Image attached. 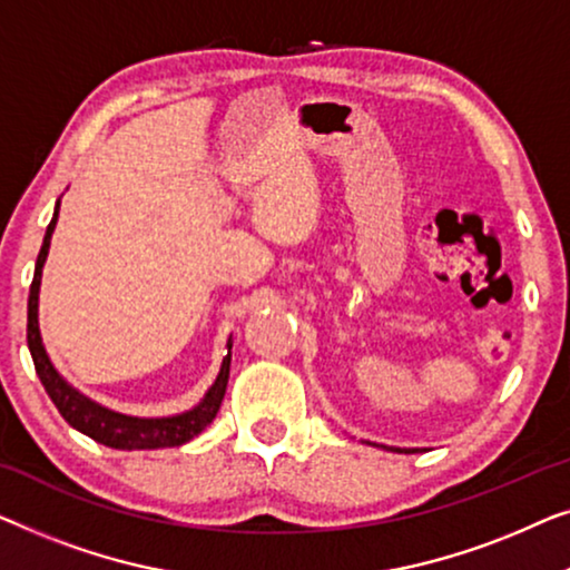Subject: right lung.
Segmentation results:
<instances>
[{"label": "right lung", "mask_w": 570, "mask_h": 570, "mask_svg": "<svg viewBox=\"0 0 570 570\" xmlns=\"http://www.w3.org/2000/svg\"><path fill=\"white\" fill-rule=\"evenodd\" d=\"M56 216H59V202H56L53 219L48 224L41 253H38L33 284H30V296H28V348H30V356H33L36 372L41 376L48 397L53 400V405L59 407V413L63 415V421H67L69 426H75L77 431H82V434L106 446L165 449V446H180L190 442V439L202 434L206 423H212L216 411H219L224 390H227L229 354L224 356L222 372L212 384V390L206 392L204 403L183 415H173V419H131V415L108 411V407L92 403V400L79 395L75 387H69V384L59 376V372H56L53 364L48 362L46 348L41 343V331H38V288H41V271L48 255V245H51Z\"/></svg>", "instance_id": "1"}]
</instances>
